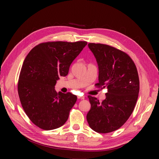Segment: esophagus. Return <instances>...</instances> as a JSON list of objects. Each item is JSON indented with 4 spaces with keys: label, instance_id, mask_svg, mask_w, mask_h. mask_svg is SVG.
<instances>
[{
    "label": "esophagus",
    "instance_id": "1",
    "mask_svg": "<svg viewBox=\"0 0 159 159\" xmlns=\"http://www.w3.org/2000/svg\"><path fill=\"white\" fill-rule=\"evenodd\" d=\"M84 97H80V96H78V99H84Z\"/></svg>",
    "mask_w": 159,
    "mask_h": 159
}]
</instances>
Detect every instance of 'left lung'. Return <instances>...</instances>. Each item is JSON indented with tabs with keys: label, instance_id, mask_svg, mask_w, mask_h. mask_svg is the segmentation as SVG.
<instances>
[{
	"label": "left lung",
	"instance_id": "obj_1",
	"mask_svg": "<svg viewBox=\"0 0 159 159\" xmlns=\"http://www.w3.org/2000/svg\"><path fill=\"white\" fill-rule=\"evenodd\" d=\"M99 69L97 85L107 88L102 102L88 96L91 107L86 116L90 127L98 133H111L120 128L133 113L139 90V76L127 54L109 45H88Z\"/></svg>",
	"mask_w": 159,
	"mask_h": 159
}]
</instances>
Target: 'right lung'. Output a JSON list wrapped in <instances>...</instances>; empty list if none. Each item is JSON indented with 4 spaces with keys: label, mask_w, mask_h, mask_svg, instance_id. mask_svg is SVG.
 Here are the masks:
<instances>
[{
    "label": "right lung",
    "mask_w": 159,
    "mask_h": 159,
    "mask_svg": "<svg viewBox=\"0 0 159 159\" xmlns=\"http://www.w3.org/2000/svg\"><path fill=\"white\" fill-rule=\"evenodd\" d=\"M87 42H48L36 45L26 56L18 82V94L24 110L32 122L43 130L62 126L77 97L56 92L60 76H66L70 65Z\"/></svg>",
    "instance_id": "1"
}]
</instances>
